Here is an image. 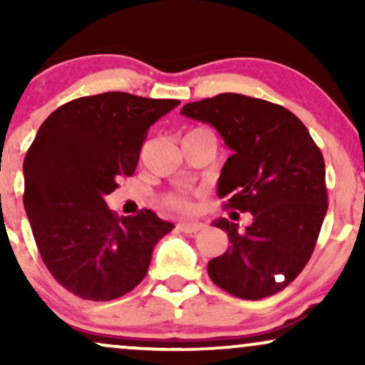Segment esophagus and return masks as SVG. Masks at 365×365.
Wrapping results in <instances>:
<instances>
[{"label":"esophagus","instance_id":"esophagus-1","mask_svg":"<svg viewBox=\"0 0 365 365\" xmlns=\"http://www.w3.org/2000/svg\"><path fill=\"white\" fill-rule=\"evenodd\" d=\"M204 228L202 223H197V221H182L178 223V230L183 233H197Z\"/></svg>","mask_w":365,"mask_h":365}]
</instances>
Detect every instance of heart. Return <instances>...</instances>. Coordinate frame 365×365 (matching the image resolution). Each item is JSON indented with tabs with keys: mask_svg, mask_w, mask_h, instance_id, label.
Instances as JSON below:
<instances>
[{
	"mask_svg": "<svg viewBox=\"0 0 365 365\" xmlns=\"http://www.w3.org/2000/svg\"><path fill=\"white\" fill-rule=\"evenodd\" d=\"M165 204L175 211H190L192 202L185 194H168L165 195Z\"/></svg>",
	"mask_w": 365,
	"mask_h": 365,
	"instance_id": "1",
	"label": "heart"
}]
</instances>
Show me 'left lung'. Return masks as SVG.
Instances as JSON below:
<instances>
[{
	"label": "left lung",
	"mask_w": 365,
	"mask_h": 365,
	"mask_svg": "<svg viewBox=\"0 0 365 365\" xmlns=\"http://www.w3.org/2000/svg\"><path fill=\"white\" fill-rule=\"evenodd\" d=\"M182 115L211 123L233 150L217 182L225 209L250 212L245 230L216 226L230 247L207 264L209 278L244 300L288 287L309 262L328 211L324 159L305 125L279 104L225 92L188 103Z\"/></svg>",
	"instance_id": "obj_1"
}]
</instances>
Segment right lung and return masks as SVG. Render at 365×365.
Returning a JSON list of instances; mask_svg holds the SVG:
<instances>
[{
	"label": "right lung",
	"instance_id": "1",
	"mask_svg": "<svg viewBox=\"0 0 365 365\" xmlns=\"http://www.w3.org/2000/svg\"><path fill=\"white\" fill-rule=\"evenodd\" d=\"M178 104L104 92L63 104L41 125L24 159V206L43 262L73 295L106 302L132 292L175 228L149 209L120 217L104 197L132 177L149 127Z\"/></svg>",
	"mask_w": 365,
	"mask_h": 365
}]
</instances>
